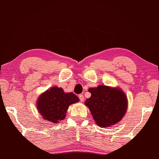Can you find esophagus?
<instances>
[{
    "label": "esophagus",
    "instance_id": "34e87169",
    "mask_svg": "<svg viewBox=\"0 0 159 159\" xmlns=\"http://www.w3.org/2000/svg\"><path fill=\"white\" fill-rule=\"evenodd\" d=\"M79 99H80V102H84V95H83V94H80V95L79 96Z\"/></svg>",
    "mask_w": 159,
    "mask_h": 159
}]
</instances>
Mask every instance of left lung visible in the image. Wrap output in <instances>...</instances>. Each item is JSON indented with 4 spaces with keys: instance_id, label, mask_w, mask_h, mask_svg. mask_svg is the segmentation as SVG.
I'll use <instances>...</instances> for the list:
<instances>
[{
    "instance_id": "obj_1",
    "label": "left lung",
    "mask_w": 159,
    "mask_h": 159,
    "mask_svg": "<svg viewBox=\"0 0 159 159\" xmlns=\"http://www.w3.org/2000/svg\"><path fill=\"white\" fill-rule=\"evenodd\" d=\"M91 97L85 102L99 126L110 127L119 122L124 117L127 108V97L119 88L100 85L90 88Z\"/></svg>"
}]
</instances>
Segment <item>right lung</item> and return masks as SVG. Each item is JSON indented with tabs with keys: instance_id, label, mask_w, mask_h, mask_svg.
Instances as JSON below:
<instances>
[{
	"instance_id": "obj_1",
	"label": "right lung",
	"mask_w": 159,
	"mask_h": 159,
	"mask_svg": "<svg viewBox=\"0 0 159 159\" xmlns=\"http://www.w3.org/2000/svg\"><path fill=\"white\" fill-rule=\"evenodd\" d=\"M79 101V97L73 93H65L62 88L54 86L39 96L37 107L44 120L57 123L65 119L69 106Z\"/></svg>"
}]
</instances>
